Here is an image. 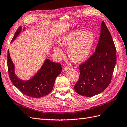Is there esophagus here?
Wrapping results in <instances>:
<instances>
[{
  "label": "esophagus",
  "mask_w": 127,
  "mask_h": 127,
  "mask_svg": "<svg viewBox=\"0 0 127 127\" xmlns=\"http://www.w3.org/2000/svg\"><path fill=\"white\" fill-rule=\"evenodd\" d=\"M69 69H70V67H69L68 66H65L64 68V71H68V70H69Z\"/></svg>",
  "instance_id": "34e87169"
}]
</instances>
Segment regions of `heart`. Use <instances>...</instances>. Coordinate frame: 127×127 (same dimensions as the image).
<instances>
[{"instance_id": "obj_1", "label": "heart", "mask_w": 127, "mask_h": 127, "mask_svg": "<svg viewBox=\"0 0 127 127\" xmlns=\"http://www.w3.org/2000/svg\"><path fill=\"white\" fill-rule=\"evenodd\" d=\"M94 36L90 32L75 30L64 36L59 43L63 47L67 48V54L73 62L78 63L84 60L90 54L94 44ZM54 53L58 59L64 54L62 48L59 45L54 47Z\"/></svg>"}]
</instances>
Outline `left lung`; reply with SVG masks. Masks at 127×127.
I'll list each match as a JSON object with an SVG mask.
<instances>
[{
  "mask_svg": "<svg viewBox=\"0 0 127 127\" xmlns=\"http://www.w3.org/2000/svg\"><path fill=\"white\" fill-rule=\"evenodd\" d=\"M116 61V49L105 22L95 51L79 65L80 75L75 91L85 97H92L103 92L111 83Z\"/></svg>",
  "mask_w": 127,
  "mask_h": 127,
  "instance_id": "1",
  "label": "left lung"
}]
</instances>
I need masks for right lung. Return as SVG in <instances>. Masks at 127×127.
<instances>
[{
	"instance_id": "1",
	"label": "right lung",
	"mask_w": 127,
	"mask_h": 127,
	"mask_svg": "<svg viewBox=\"0 0 127 127\" xmlns=\"http://www.w3.org/2000/svg\"><path fill=\"white\" fill-rule=\"evenodd\" d=\"M21 30L19 27L12 40L13 41ZM7 68L11 82L22 94L28 97L41 98L52 91L55 79L60 74L62 68L60 63H56L46 59L37 74L28 81H22L16 77L14 72V64L7 52Z\"/></svg>"
}]
</instances>
